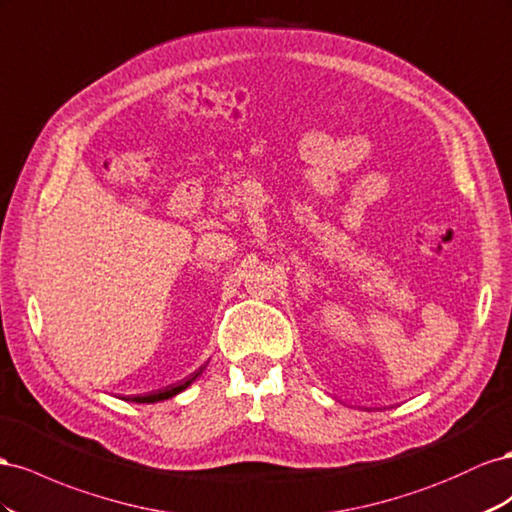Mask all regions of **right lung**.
I'll return each instance as SVG.
<instances>
[{"label":"right lung","instance_id":"obj_1","mask_svg":"<svg viewBox=\"0 0 512 512\" xmlns=\"http://www.w3.org/2000/svg\"><path fill=\"white\" fill-rule=\"evenodd\" d=\"M201 371H203V367H201L199 371H195L193 375H188L186 379H182V382H178V384H171V386H167V388H160V390H154V392L135 394V397H128L126 401H133V403H156V401L171 399V397H175V394H178V392H182V390H186L188 386H191V384L195 382V379L201 375Z\"/></svg>","mask_w":512,"mask_h":512}]
</instances>
